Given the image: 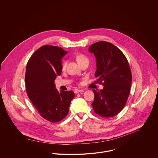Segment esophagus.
<instances>
[{
  "instance_id": "esophagus-1",
  "label": "esophagus",
  "mask_w": 158,
  "mask_h": 158,
  "mask_svg": "<svg viewBox=\"0 0 158 158\" xmlns=\"http://www.w3.org/2000/svg\"><path fill=\"white\" fill-rule=\"evenodd\" d=\"M81 92H83V90H82V89H75V90H74V92L75 94H78V93Z\"/></svg>"
}]
</instances>
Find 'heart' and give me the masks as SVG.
<instances>
[{
  "mask_svg": "<svg viewBox=\"0 0 158 158\" xmlns=\"http://www.w3.org/2000/svg\"><path fill=\"white\" fill-rule=\"evenodd\" d=\"M76 60H77L78 63L80 64L81 62H83V61L88 60V58H87L85 56H84L83 55H77V56H76ZM66 64H67L66 61H64L62 63V69H65L66 66Z\"/></svg>",
  "mask_w": 158,
  "mask_h": 158,
  "instance_id": "1",
  "label": "heart"
}]
</instances>
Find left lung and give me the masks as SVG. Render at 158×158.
<instances>
[{
    "mask_svg": "<svg viewBox=\"0 0 158 158\" xmlns=\"http://www.w3.org/2000/svg\"><path fill=\"white\" fill-rule=\"evenodd\" d=\"M89 52L97 60L95 77L104 86L103 89L93 90L94 111L103 117H114L125 107L130 93L132 75L128 60L119 48L106 41L93 44Z\"/></svg>",
    "mask_w": 158,
    "mask_h": 158,
    "instance_id": "left-lung-1",
    "label": "left lung"
}]
</instances>
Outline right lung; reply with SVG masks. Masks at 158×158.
<instances>
[{
    "label": "right lung",
    "mask_w": 158,
    "mask_h": 158,
    "mask_svg": "<svg viewBox=\"0 0 158 158\" xmlns=\"http://www.w3.org/2000/svg\"><path fill=\"white\" fill-rule=\"evenodd\" d=\"M68 52L61 47L45 45L38 49L29 59L25 77L28 98L45 120L58 122L69 113L74 97L72 91L55 88V80L62 71V58Z\"/></svg>",
    "instance_id": "obj_1"
}]
</instances>
